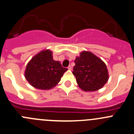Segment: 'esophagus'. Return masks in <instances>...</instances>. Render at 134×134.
Returning a JSON list of instances; mask_svg holds the SVG:
<instances>
[{
  "mask_svg": "<svg viewBox=\"0 0 134 134\" xmlns=\"http://www.w3.org/2000/svg\"><path fill=\"white\" fill-rule=\"evenodd\" d=\"M68 69L69 70H72V66L71 65H69L68 67Z\"/></svg>",
  "mask_w": 134,
  "mask_h": 134,
  "instance_id": "esophagus-1",
  "label": "esophagus"
}]
</instances>
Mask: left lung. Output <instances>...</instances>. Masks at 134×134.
I'll list each match as a JSON object with an SVG mask.
<instances>
[{"label": "left lung", "instance_id": "8db88e82", "mask_svg": "<svg viewBox=\"0 0 134 134\" xmlns=\"http://www.w3.org/2000/svg\"><path fill=\"white\" fill-rule=\"evenodd\" d=\"M72 74L78 87L84 91H95L102 88L109 79L106 65L90 51H82L75 60Z\"/></svg>", "mask_w": 134, "mask_h": 134}]
</instances>
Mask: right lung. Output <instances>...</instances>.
<instances>
[{
	"label": "right lung",
	"mask_w": 134,
	"mask_h": 134,
	"mask_svg": "<svg viewBox=\"0 0 134 134\" xmlns=\"http://www.w3.org/2000/svg\"><path fill=\"white\" fill-rule=\"evenodd\" d=\"M67 71V69L62 67L59 61L54 60L52 51L45 49L29 61L26 67L25 76L35 88L48 90L57 86Z\"/></svg>",
	"instance_id": "1"
}]
</instances>
